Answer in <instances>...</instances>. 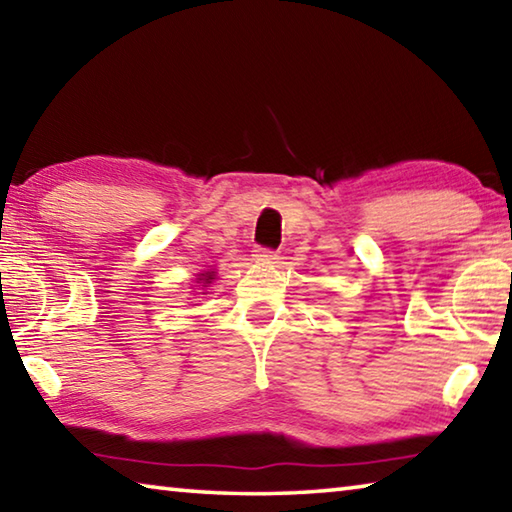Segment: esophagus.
Here are the masks:
<instances>
[{
	"mask_svg": "<svg viewBox=\"0 0 512 512\" xmlns=\"http://www.w3.org/2000/svg\"><path fill=\"white\" fill-rule=\"evenodd\" d=\"M257 262H273V259L277 257L271 248H257L255 255H253Z\"/></svg>",
	"mask_w": 512,
	"mask_h": 512,
	"instance_id": "obj_1",
	"label": "esophagus"
}]
</instances>
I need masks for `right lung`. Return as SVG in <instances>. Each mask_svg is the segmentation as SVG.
Instances as JSON below:
<instances>
[{
    "label": "right lung",
    "instance_id": "right-lung-1",
    "mask_svg": "<svg viewBox=\"0 0 512 512\" xmlns=\"http://www.w3.org/2000/svg\"><path fill=\"white\" fill-rule=\"evenodd\" d=\"M210 280H212V273H207V275H205V284L210 282Z\"/></svg>",
    "mask_w": 512,
    "mask_h": 512
}]
</instances>
